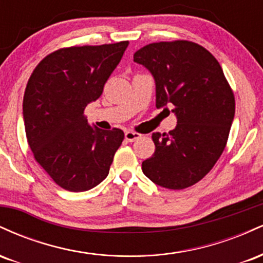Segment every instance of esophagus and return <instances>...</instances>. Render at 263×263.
Here are the masks:
<instances>
[{"mask_svg":"<svg viewBox=\"0 0 263 263\" xmlns=\"http://www.w3.org/2000/svg\"><path fill=\"white\" fill-rule=\"evenodd\" d=\"M140 137H141V135L137 134V132H134V131H126L125 132V140L127 142H135Z\"/></svg>","mask_w":263,"mask_h":263,"instance_id":"34e87169","label":"esophagus"}]
</instances>
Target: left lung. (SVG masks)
I'll return each instance as SVG.
<instances>
[{"instance_id": "8db88e82", "label": "left lung", "mask_w": 263, "mask_h": 263, "mask_svg": "<svg viewBox=\"0 0 263 263\" xmlns=\"http://www.w3.org/2000/svg\"><path fill=\"white\" fill-rule=\"evenodd\" d=\"M134 60L156 81V106L173 105L176 128L152 135L155 153L142 171L157 185L180 190L203 179L225 149L235 98L219 62L189 41L144 45ZM163 110V111H164Z\"/></svg>"}]
</instances>
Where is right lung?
Instances as JSON below:
<instances>
[{
	"label": "right lung",
	"instance_id": "right-lung-1",
	"mask_svg": "<svg viewBox=\"0 0 263 263\" xmlns=\"http://www.w3.org/2000/svg\"><path fill=\"white\" fill-rule=\"evenodd\" d=\"M128 42L62 48L35 66L23 98L33 156L69 192H85L107 177L123 131L87 123L84 110L101 96Z\"/></svg>",
	"mask_w": 263,
	"mask_h": 263
}]
</instances>
